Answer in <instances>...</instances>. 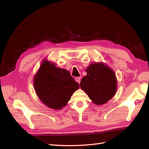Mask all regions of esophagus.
I'll use <instances>...</instances> for the list:
<instances>
[{"instance_id":"34e87169","label":"esophagus","mask_w":149,"mask_h":149,"mask_svg":"<svg viewBox=\"0 0 149 149\" xmlns=\"http://www.w3.org/2000/svg\"><path fill=\"white\" fill-rule=\"evenodd\" d=\"M75 81H76L79 84V83H80V81H81V78H80L79 77H76V78H75Z\"/></svg>"}]
</instances>
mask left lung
<instances>
[{
	"label": "left lung",
	"instance_id": "obj_1",
	"mask_svg": "<svg viewBox=\"0 0 149 149\" xmlns=\"http://www.w3.org/2000/svg\"><path fill=\"white\" fill-rule=\"evenodd\" d=\"M87 75L80 82V87L97 105L107 102L114 96L117 79L114 72L103 63H94L86 70Z\"/></svg>",
	"mask_w": 149,
	"mask_h": 149
}]
</instances>
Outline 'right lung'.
<instances>
[{
    "mask_svg": "<svg viewBox=\"0 0 149 149\" xmlns=\"http://www.w3.org/2000/svg\"><path fill=\"white\" fill-rule=\"evenodd\" d=\"M33 84L40 100L54 109L65 106L79 87L68 71L57 68L46 60L35 75Z\"/></svg>",
    "mask_w": 149,
    "mask_h": 149,
    "instance_id": "obj_1",
    "label": "right lung"
}]
</instances>
